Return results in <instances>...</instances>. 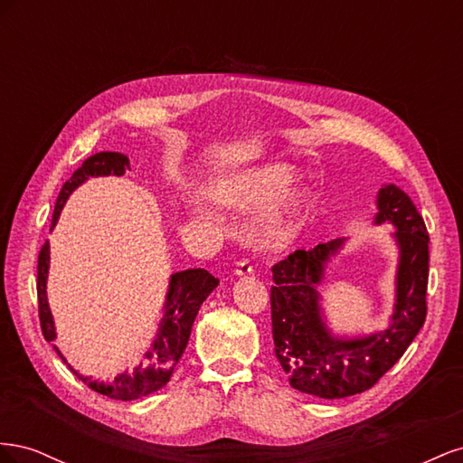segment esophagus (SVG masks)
<instances>
[{"instance_id": "34e87169", "label": "esophagus", "mask_w": 463, "mask_h": 463, "mask_svg": "<svg viewBox=\"0 0 463 463\" xmlns=\"http://www.w3.org/2000/svg\"><path fill=\"white\" fill-rule=\"evenodd\" d=\"M249 274H253V266H250V262H249V260L237 262V266H235V276H249Z\"/></svg>"}]
</instances>
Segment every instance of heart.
<instances>
[{
	"label": "heart",
	"mask_w": 463,
	"mask_h": 463,
	"mask_svg": "<svg viewBox=\"0 0 463 463\" xmlns=\"http://www.w3.org/2000/svg\"><path fill=\"white\" fill-rule=\"evenodd\" d=\"M293 179L296 175L288 164H269L218 177L210 185V197L232 208L264 204L253 218V228L264 243L284 245L299 235L311 206L307 189H289ZM191 213L203 216V208L191 204Z\"/></svg>",
	"instance_id": "1"
}]
</instances>
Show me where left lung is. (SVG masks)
<instances>
[{
	"mask_svg": "<svg viewBox=\"0 0 463 463\" xmlns=\"http://www.w3.org/2000/svg\"><path fill=\"white\" fill-rule=\"evenodd\" d=\"M374 223H390L398 247L396 299L390 325L363 335L328 328L318 288L326 266L345 240L296 250L272 266L270 289L274 354L289 384L325 400L347 398L374 386L396 365L427 317L429 233L421 214L400 187L386 184L376 194Z\"/></svg>",
	"mask_w": 463,
	"mask_h": 463,
	"instance_id": "obj_1",
	"label": "left lung"
}]
</instances>
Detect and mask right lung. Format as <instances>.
Returning <instances> with one entry per match:
<instances>
[{"label":"right lung","instance_id":"add662e5","mask_svg":"<svg viewBox=\"0 0 463 463\" xmlns=\"http://www.w3.org/2000/svg\"><path fill=\"white\" fill-rule=\"evenodd\" d=\"M128 170H129V158L121 152H98L94 156L87 158L79 170L71 175V179L65 181V185L61 187L58 203H55V208H53L52 228L58 223L67 199L71 197L73 191L85 184V181H89L90 177H106V175L121 177ZM48 272H50V241L44 243L38 257L36 289H38V315H40L42 334H44L46 342L52 344L55 340V335H58V332H55L53 317L48 303V293H46ZM218 284H220L218 278H214L204 269H189V270L172 274L170 284H167L165 301L162 307L164 317L160 318L156 335H154V340L148 344L141 363H138L133 371L119 373L111 383L90 381V376H82L79 371H75L71 365H69L67 359L58 349V345H53V349L63 359V363H67V367L71 369L89 388L98 392V394H104L108 398L121 400V402H131V400L148 396L152 392H156L170 383L177 361L181 355H184L187 347L193 322L197 318L201 305L210 293H213V289H216Z\"/></svg>","mask_w":463,"mask_h":463}]
</instances>
